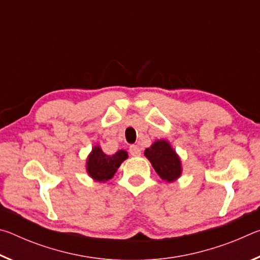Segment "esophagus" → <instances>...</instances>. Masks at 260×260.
Returning <instances> with one entry per match:
<instances>
[{
  "instance_id": "34e87169",
  "label": "esophagus",
  "mask_w": 260,
  "mask_h": 260,
  "mask_svg": "<svg viewBox=\"0 0 260 260\" xmlns=\"http://www.w3.org/2000/svg\"><path fill=\"white\" fill-rule=\"evenodd\" d=\"M129 153L132 156H140L141 155V149L138 146H131L129 147Z\"/></svg>"
}]
</instances>
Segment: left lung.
Wrapping results in <instances>:
<instances>
[{"mask_svg": "<svg viewBox=\"0 0 260 260\" xmlns=\"http://www.w3.org/2000/svg\"><path fill=\"white\" fill-rule=\"evenodd\" d=\"M144 155L150 160L158 175L166 181H174L181 174V162L177 153L164 140L156 141Z\"/></svg>", "mask_w": 260, "mask_h": 260, "instance_id": "obj_1", "label": "left lung"}]
</instances>
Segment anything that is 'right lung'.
Returning <instances> with one entry per match:
<instances>
[{
	"mask_svg": "<svg viewBox=\"0 0 260 260\" xmlns=\"http://www.w3.org/2000/svg\"><path fill=\"white\" fill-rule=\"evenodd\" d=\"M127 157L128 155L125 150H119L112 156H108L100 147H95L88 157L87 171L91 178L104 182L113 177L118 167Z\"/></svg>",
	"mask_w": 260,
	"mask_h": 260,
	"instance_id": "add662e5",
	"label": "right lung"
}]
</instances>
